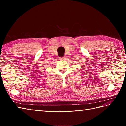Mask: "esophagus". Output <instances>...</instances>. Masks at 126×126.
I'll return each mask as SVG.
<instances>
[{
  "label": "esophagus",
  "mask_w": 126,
  "mask_h": 126,
  "mask_svg": "<svg viewBox=\"0 0 126 126\" xmlns=\"http://www.w3.org/2000/svg\"><path fill=\"white\" fill-rule=\"evenodd\" d=\"M59 58L60 60H64L65 59V57H59Z\"/></svg>",
  "instance_id": "1"
}]
</instances>
